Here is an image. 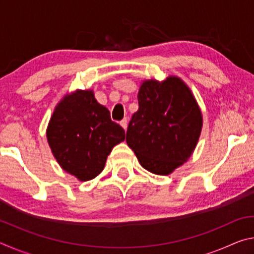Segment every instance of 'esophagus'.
Returning a JSON list of instances; mask_svg holds the SVG:
<instances>
[{
	"label": "esophagus",
	"instance_id": "34e87169",
	"mask_svg": "<svg viewBox=\"0 0 254 254\" xmlns=\"http://www.w3.org/2000/svg\"><path fill=\"white\" fill-rule=\"evenodd\" d=\"M120 124H121V127L124 128V130H127V119H123L121 122H120Z\"/></svg>",
	"mask_w": 254,
	"mask_h": 254
}]
</instances>
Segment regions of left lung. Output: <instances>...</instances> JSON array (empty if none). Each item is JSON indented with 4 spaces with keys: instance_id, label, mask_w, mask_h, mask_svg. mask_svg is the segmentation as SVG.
I'll use <instances>...</instances> for the list:
<instances>
[{
    "instance_id": "left-lung-1",
    "label": "left lung",
    "mask_w": 254,
    "mask_h": 254,
    "mask_svg": "<svg viewBox=\"0 0 254 254\" xmlns=\"http://www.w3.org/2000/svg\"><path fill=\"white\" fill-rule=\"evenodd\" d=\"M139 110L128 122L127 143L144 169L169 175L191 156L203 118L190 89L177 77L145 80L137 93Z\"/></svg>"
}]
</instances>
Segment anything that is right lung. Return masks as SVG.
Returning <instances> with one entry per match:
<instances>
[{
	"label": "right lung",
	"instance_id": "add662e5",
	"mask_svg": "<svg viewBox=\"0 0 254 254\" xmlns=\"http://www.w3.org/2000/svg\"><path fill=\"white\" fill-rule=\"evenodd\" d=\"M47 137L62 168L86 182L102 173L107 156L126 132L112 121L110 111L97 103L92 91H77L56 107Z\"/></svg>",
	"mask_w": 254,
	"mask_h": 254
}]
</instances>
